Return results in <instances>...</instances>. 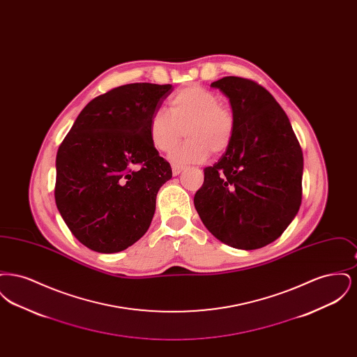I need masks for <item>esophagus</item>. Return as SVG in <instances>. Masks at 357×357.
<instances>
[{
  "mask_svg": "<svg viewBox=\"0 0 357 357\" xmlns=\"http://www.w3.org/2000/svg\"><path fill=\"white\" fill-rule=\"evenodd\" d=\"M185 167L183 166H178V165H172V175L174 176H176V175H179L182 170H183Z\"/></svg>",
  "mask_w": 357,
  "mask_h": 357,
  "instance_id": "esophagus-1",
  "label": "esophagus"
}]
</instances>
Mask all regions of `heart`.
<instances>
[{
	"label": "heart",
	"instance_id": "b5f03b06",
	"mask_svg": "<svg viewBox=\"0 0 357 357\" xmlns=\"http://www.w3.org/2000/svg\"><path fill=\"white\" fill-rule=\"evenodd\" d=\"M234 128L231 108L199 84L186 85L172 93L169 111H155L147 123L149 139L160 153L171 151L185 130L186 142L170 155L175 163H197L210 153L220 155L230 146Z\"/></svg>",
	"mask_w": 357,
	"mask_h": 357
}]
</instances>
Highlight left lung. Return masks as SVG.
<instances>
[{"label":"left lung","mask_w":357,"mask_h":357,"mask_svg":"<svg viewBox=\"0 0 357 357\" xmlns=\"http://www.w3.org/2000/svg\"><path fill=\"white\" fill-rule=\"evenodd\" d=\"M229 99L234 135L218 163L204 169L194 206L223 243L255 250L280 237L298 213L304 159L281 105L252 80L211 83Z\"/></svg>","instance_id":"1"}]
</instances>
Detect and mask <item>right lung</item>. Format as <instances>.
Listing matches in <instances>:
<instances>
[{
	"label": "right lung",
	"instance_id": "1",
	"mask_svg": "<svg viewBox=\"0 0 357 357\" xmlns=\"http://www.w3.org/2000/svg\"><path fill=\"white\" fill-rule=\"evenodd\" d=\"M171 84L134 83L95 98L56 156L54 199L72 234L98 253H118L146 234L156 194L172 176L147 123Z\"/></svg>",
	"mask_w": 357,
	"mask_h": 357
}]
</instances>
